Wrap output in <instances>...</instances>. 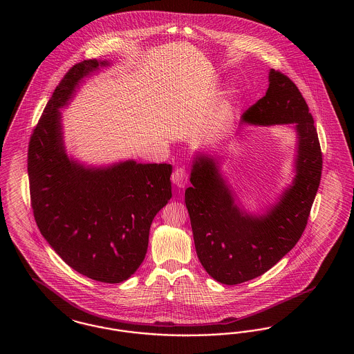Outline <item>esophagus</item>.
I'll list each match as a JSON object with an SVG mask.
<instances>
[{
  "mask_svg": "<svg viewBox=\"0 0 354 354\" xmlns=\"http://www.w3.org/2000/svg\"><path fill=\"white\" fill-rule=\"evenodd\" d=\"M172 182L178 187H185L188 183V171L185 167H179L172 172Z\"/></svg>",
  "mask_w": 354,
  "mask_h": 354,
  "instance_id": "obj_1",
  "label": "esophagus"
}]
</instances>
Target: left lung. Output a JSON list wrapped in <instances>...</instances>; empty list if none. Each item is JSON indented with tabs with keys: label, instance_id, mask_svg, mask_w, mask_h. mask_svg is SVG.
Returning a JSON list of instances; mask_svg holds the SVG:
<instances>
[{
	"label": "left lung",
	"instance_id": "left-lung-1",
	"mask_svg": "<svg viewBox=\"0 0 354 354\" xmlns=\"http://www.w3.org/2000/svg\"><path fill=\"white\" fill-rule=\"evenodd\" d=\"M253 124L293 123L299 134L296 178L267 215L252 216L235 204L215 160L198 156L185 189L194 241L204 270L216 281L235 286L270 270L300 240L315 202L322 152L315 120L295 82L270 70L266 95L245 110Z\"/></svg>",
	"mask_w": 354,
	"mask_h": 354
}]
</instances>
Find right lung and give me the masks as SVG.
<instances>
[{
	"label": "right lung",
	"mask_w": 354,
	"mask_h": 354,
	"mask_svg": "<svg viewBox=\"0 0 354 354\" xmlns=\"http://www.w3.org/2000/svg\"><path fill=\"white\" fill-rule=\"evenodd\" d=\"M100 65L75 64L55 87L30 136L28 175L34 219L51 248L86 277L117 284L145 260L152 219L171 199L172 166L129 160L91 169L66 156L58 109Z\"/></svg>",
	"instance_id": "obj_1"
}]
</instances>
